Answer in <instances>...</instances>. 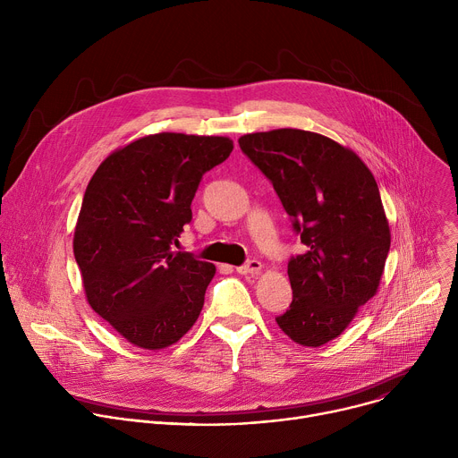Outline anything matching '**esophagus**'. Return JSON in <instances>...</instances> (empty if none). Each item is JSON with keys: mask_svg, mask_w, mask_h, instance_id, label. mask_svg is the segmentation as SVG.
Masks as SVG:
<instances>
[{"mask_svg": "<svg viewBox=\"0 0 458 458\" xmlns=\"http://www.w3.org/2000/svg\"><path fill=\"white\" fill-rule=\"evenodd\" d=\"M260 270H263V265L259 263V260H248L246 265H242V267H239L237 268V274H241V276H257V274H260Z\"/></svg>", "mask_w": 458, "mask_h": 458, "instance_id": "obj_1", "label": "esophagus"}]
</instances>
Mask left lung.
I'll return each instance as SVG.
<instances>
[{"label":"left lung","mask_w":458,"mask_h":458,"mask_svg":"<svg viewBox=\"0 0 458 458\" xmlns=\"http://www.w3.org/2000/svg\"><path fill=\"white\" fill-rule=\"evenodd\" d=\"M239 147L272 181L306 244L288 263L293 301L276 320L293 343L318 348L378 290L391 232L377 181L352 148L308 130L246 134Z\"/></svg>","instance_id":"1"}]
</instances>
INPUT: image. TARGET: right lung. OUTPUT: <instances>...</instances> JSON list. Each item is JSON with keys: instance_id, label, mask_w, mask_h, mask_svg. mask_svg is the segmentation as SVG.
Listing matches in <instances>:
<instances>
[{"instance_id": "add662e5", "label": "right lung", "mask_w": 458, "mask_h": 458, "mask_svg": "<svg viewBox=\"0 0 458 458\" xmlns=\"http://www.w3.org/2000/svg\"><path fill=\"white\" fill-rule=\"evenodd\" d=\"M232 150L225 136L161 132L114 150L94 172L74 257L90 308L130 344L165 350L198 320L216 267L172 244L203 174Z\"/></svg>"}]
</instances>
